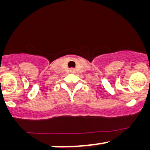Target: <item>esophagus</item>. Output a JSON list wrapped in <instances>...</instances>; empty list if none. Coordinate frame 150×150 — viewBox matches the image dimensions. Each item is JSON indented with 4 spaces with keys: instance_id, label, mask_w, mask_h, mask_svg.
Masks as SVG:
<instances>
[{
    "instance_id": "esophagus-1",
    "label": "esophagus",
    "mask_w": 150,
    "mask_h": 150,
    "mask_svg": "<svg viewBox=\"0 0 150 150\" xmlns=\"http://www.w3.org/2000/svg\"><path fill=\"white\" fill-rule=\"evenodd\" d=\"M70 72L71 73H75V69L72 68V69H70Z\"/></svg>"
}]
</instances>
